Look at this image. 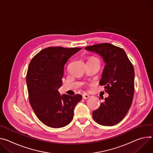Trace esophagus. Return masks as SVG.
Instances as JSON below:
<instances>
[{
  "label": "esophagus",
  "mask_w": 153,
  "mask_h": 153,
  "mask_svg": "<svg viewBox=\"0 0 153 153\" xmlns=\"http://www.w3.org/2000/svg\"><path fill=\"white\" fill-rule=\"evenodd\" d=\"M89 97H90V96L87 93H84V94H82V98H83V99H84V100L88 99Z\"/></svg>",
  "instance_id": "34e87169"
}]
</instances>
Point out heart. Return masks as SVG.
<instances>
[{"instance_id":"1","label":"heart","mask_w":153,"mask_h":153,"mask_svg":"<svg viewBox=\"0 0 153 153\" xmlns=\"http://www.w3.org/2000/svg\"><path fill=\"white\" fill-rule=\"evenodd\" d=\"M91 58H94V57H91Z\"/></svg>"}]
</instances>
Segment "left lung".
Returning <instances> with one entry per match:
<instances>
[{
	"label": "left lung",
	"instance_id": "8db88e82",
	"mask_svg": "<svg viewBox=\"0 0 153 153\" xmlns=\"http://www.w3.org/2000/svg\"><path fill=\"white\" fill-rule=\"evenodd\" d=\"M85 50L100 54L105 63L101 85L108 97L93 112L94 121L103 126H114L127 114L134 93V69L125 51L110 43L86 47Z\"/></svg>",
	"mask_w": 153,
	"mask_h": 153
}]
</instances>
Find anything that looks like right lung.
I'll use <instances>...</instances> for the list:
<instances>
[{"instance_id": "right-lung-1", "label": "right lung", "mask_w": 153, "mask_h": 153, "mask_svg": "<svg viewBox=\"0 0 153 153\" xmlns=\"http://www.w3.org/2000/svg\"><path fill=\"white\" fill-rule=\"evenodd\" d=\"M82 48L49 47L38 52L29 63L26 82L29 99L38 119L53 128L64 127L73 118L80 94L60 95L64 66Z\"/></svg>"}]
</instances>
